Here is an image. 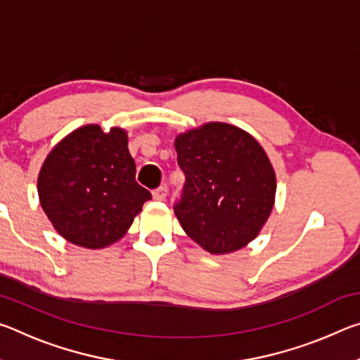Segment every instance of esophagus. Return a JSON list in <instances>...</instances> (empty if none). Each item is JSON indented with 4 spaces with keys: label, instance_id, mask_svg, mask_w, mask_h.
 I'll return each instance as SVG.
<instances>
[{
    "label": "esophagus",
    "instance_id": "obj_1",
    "mask_svg": "<svg viewBox=\"0 0 360 360\" xmlns=\"http://www.w3.org/2000/svg\"><path fill=\"white\" fill-rule=\"evenodd\" d=\"M167 192H168L167 186H160V187L154 188V192H152V195H154V198L158 200V202H162V200H165Z\"/></svg>",
    "mask_w": 360,
    "mask_h": 360
}]
</instances>
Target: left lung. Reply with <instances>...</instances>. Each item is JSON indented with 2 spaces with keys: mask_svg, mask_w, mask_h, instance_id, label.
I'll use <instances>...</instances> for the list:
<instances>
[{
  "mask_svg": "<svg viewBox=\"0 0 360 360\" xmlns=\"http://www.w3.org/2000/svg\"><path fill=\"white\" fill-rule=\"evenodd\" d=\"M174 148L186 182L173 210L186 233L212 254L252 241L276 193L262 146L246 131L214 122L179 135Z\"/></svg>",
  "mask_w": 360,
  "mask_h": 360,
  "instance_id": "1",
  "label": "left lung"
}]
</instances>
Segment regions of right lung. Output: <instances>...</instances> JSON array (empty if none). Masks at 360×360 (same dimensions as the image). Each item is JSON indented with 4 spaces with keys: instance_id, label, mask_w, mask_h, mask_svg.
Returning a JSON list of instances; mask_svg holds the SVG:
<instances>
[{
    "instance_id": "1",
    "label": "right lung",
    "mask_w": 360,
    "mask_h": 360,
    "mask_svg": "<svg viewBox=\"0 0 360 360\" xmlns=\"http://www.w3.org/2000/svg\"><path fill=\"white\" fill-rule=\"evenodd\" d=\"M135 174L124 130L82 127L47 155L38 178L41 206L65 240L105 248L124 236L152 198Z\"/></svg>"
}]
</instances>
